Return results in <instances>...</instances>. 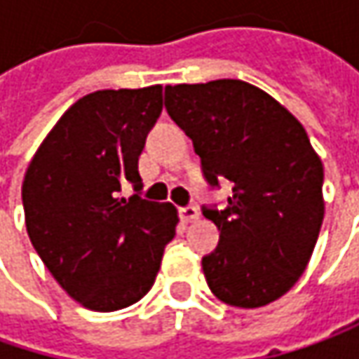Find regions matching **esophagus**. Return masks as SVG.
Wrapping results in <instances>:
<instances>
[{"label":"esophagus","instance_id":"34e87169","mask_svg":"<svg viewBox=\"0 0 359 359\" xmlns=\"http://www.w3.org/2000/svg\"><path fill=\"white\" fill-rule=\"evenodd\" d=\"M179 215L182 223H193L198 219V209L196 207H182V209H179Z\"/></svg>","mask_w":359,"mask_h":359}]
</instances>
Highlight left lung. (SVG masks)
I'll list each match as a JSON object with an SVG mask.
<instances>
[{
    "label": "left lung",
    "mask_w": 359,
    "mask_h": 359,
    "mask_svg": "<svg viewBox=\"0 0 359 359\" xmlns=\"http://www.w3.org/2000/svg\"><path fill=\"white\" fill-rule=\"evenodd\" d=\"M164 106L201 156L210 187L235 182L226 209H203L221 231L203 273L217 299L263 307L305 271L323 221V164L302 122L243 80L164 88Z\"/></svg>",
    "instance_id": "1"
}]
</instances>
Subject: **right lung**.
<instances>
[{"mask_svg":"<svg viewBox=\"0 0 359 359\" xmlns=\"http://www.w3.org/2000/svg\"><path fill=\"white\" fill-rule=\"evenodd\" d=\"M161 112V84L92 92L62 114L25 170L29 241L60 287L92 311L142 299L177 235L170 203L118 196L124 180L142 189L138 156Z\"/></svg>","mask_w":359,"mask_h":359,"instance_id":"1","label":"right lung"}]
</instances>
